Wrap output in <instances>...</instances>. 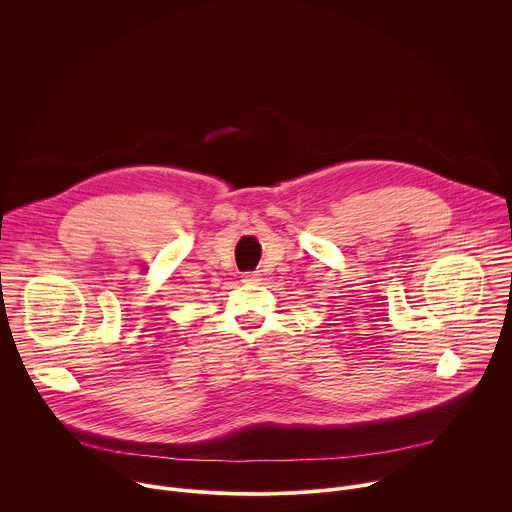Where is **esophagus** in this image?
I'll return each mask as SVG.
<instances>
[{"label": "esophagus", "mask_w": 512, "mask_h": 512, "mask_svg": "<svg viewBox=\"0 0 512 512\" xmlns=\"http://www.w3.org/2000/svg\"><path fill=\"white\" fill-rule=\"evenodd\" d=\"M243 281L245 283H259L261 281V273L259 271H247V273H243Z\"/></svg>", "instance_id": "esophagus-1"}]
</instances>
